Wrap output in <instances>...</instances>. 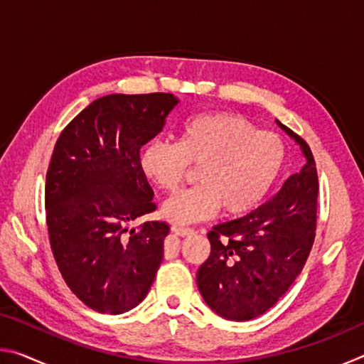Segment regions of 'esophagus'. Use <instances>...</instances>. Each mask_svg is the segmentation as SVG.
Segmentation results:
<instances>
[{"instance_id":"1","label":"esophagus","mask_w":364,"mask_h":364,"mask_svg":"<svg viewBox=\"0 0 364 364\" xmlns=\"http://www.w3.org/2000/svg\"><path fill=\"white\" fill-rule=\"evenodd\" d=\"M171 231H173V232H176V234H180V236H191V234H194V232H196V230H194V228H188V226H180V225H176V226H173V228H171Z\"/></svg>"}]
</instances>
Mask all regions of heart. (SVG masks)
<instances>
[{
  "label": "heart",
  "mask_w": 364,
  "mask_h": 364,
  "mask_svg": "<svg viewBox=\"0 0 364 364\" xmlns=\"http://www.w3.org/2000/svg\"><path fill=\"white\" fill-rule=\"evenodd\" d=\"M286 147L278 134L257 132L242 115L205 112L188 119L178 143L152 139L139 156L141 171L165 193H175L191 165H199L196 186L171 197L162 215L173 223L254 210L278 180Z\"/></svg>",
  "instance_id": "1"
}]
</instances>
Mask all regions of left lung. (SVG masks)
Here are the masks:
<instances>
[{
    "mask_svg": "<svg viewBox=\"0 0 364 364\" xmlns=\"http://www.w3.org/2000/svg\"><path fill=\"white\" fill-rule=\"evenodd\" d=\"M278 125L301 146L304 167L252 213L213 226L207 234L210 257L197 271L205 304L232 321L268 311L297 279L315 242V157L304 138L281 122Z\"/></svg>",
    "mask_w": 364,
    "mask_h": 364,
    "instance_id": "obj_1",
    "label": "left lung"
}]
</instances>
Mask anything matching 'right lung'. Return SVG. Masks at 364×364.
<instances>
[{"instance_id":"1","label":"right lung","mask_w":364,"mask_h":364,"mask_svg":"<svg viewBox=\"0 0 364 364\" xmlns=\"http://www.w3.org/2000/svg\"><path fill=\"white\" fill-rule=\"evenodd\" d=\"M176 104L170 93L100 97L54 146L45 186L49 244L65 284L91 310H132L162 263L168 223L127 225L157 208L139 151Z\"/></svg>"}]
</instances>
